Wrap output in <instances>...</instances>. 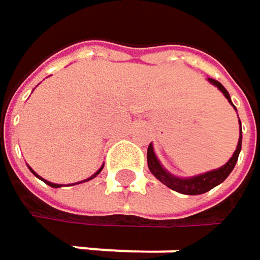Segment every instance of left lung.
I'll return each mask as SVG.
<instances>
[{"label":"left lung","mask_w":260,"mask_h":260,"mask_svg":"<svg viewBox=\"0 0 260 260\" xmlns=\"http://www.w3.org/2000/svg\"><path fill=\"white\" fill-rule=\"evenodd\" d=\"M209 79V82H212L214 85H217V87L220 88V91H221V93L228 98V101L232 104L228 90H226L217 79ZM232 105H234V104H232ZM239 126H241V122H239ZM241 143H242V132H239V140H238V146H236V150H235L234 156H232L223 167H220L218 170H212V172H208V173L194 176V178H188V179H181V178H176V176H172L170 173H167V172L161 167L158 158L155 156V152H153L152 144H149V147H147V166H149V170L152 172V175H153L158 181L162 182L164 185H167L170 189L178 191V192H181V194L199 196V194L208 192V191L212 189L214 186L220 185L221 182L224 181V179L232 173L235 164H236V161H238L239 152H241Z\"/></svg>","instance_id":"left-lung-1"}]
</instances>
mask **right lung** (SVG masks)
Instances as JSON below:
<instances>
[{"label":"right lung","mask_w":260,"mask_h":260,"mask_svg":"<svg viewBox=\"0 0 260 260\" xmlns=\"http://www.w3.org/2000/svg\"><path fill=\"white\" fill-rule=\"evenodd\" d=\"M102 169H104V166H102V167H101V169H99V170H98V172H96V173H94L93 176H91V178H88V179H85V181H90V179L96 178V176H98V175H99V173L102 172ZM29 170H31V169H29ZM31 172H32V170H31ZM32 173H34V172H32ZM34 175H36V173H34ZM36 176H37V175H36ZM37 178H39V176H37ZM40 179H42V178H40ZM85 181H84V182H85ZM45 183H48V185H49V186H52V188H58V186H61V185H58V183H52V182H48V181H45ZM78 183H82V182H78Z\"/></svg>","instance_id":"1"}]
</instances>
